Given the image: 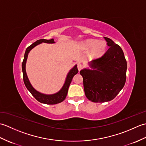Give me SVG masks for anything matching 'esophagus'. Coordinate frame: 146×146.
<instances>
[{"mask_svg": "<svg viewBox=\"0 0 146 146\" xmlns=\"http://www.w3.org/2000/svg\"><path fill=\"white\" fill-rule=\"evenodd\" d=\"M83 67V65H82V64H80V63H78V69L79 71L82 70Z\"/></svg>", "mask_w": 146, "mask_h": 146, "instance_id": "34e87169", "label": "esophagus"}]
</instances>
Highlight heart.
I'll list each match as a JSON object with an SVG mask.
<instances>
[{
    "label": "heart",
    "instance_id": "b5f03b06",
    "mask_svg": "<svg viewBox=\"0 0 146 146\" xmlns=\"http://www.w3.org/2000/svg\"><path fill=\"white\" fill-rule=\"evenodd\" d=\"M82 47L87 50L92 49L91 54L93 57H95L104 53L106 50L107 44L105 41H97V40L90 39L83 43Z\"/></svg>",
    "mask_w": 146,
    "mask_h": 146
}]
</instances>
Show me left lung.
<instances>
[{"label": "left lung", "instance_id": "obj_1", "mask_svg": "<svg viewBox=\"0 0 146 146\" xmlns=\"http://www.w3.org/2000/svg\"><path fill=\"white\" fill-rule=\"evenodd\" d=\"M109 48L101 57L93 60V70L80 71L86 98L93 102H108L116 97L126 81L127 61L122 48L104 37Z\"/></svg>", "mask_w": 146, "mask_h": 146}]
</instances>
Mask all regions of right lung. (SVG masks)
<instances>
[{
	"instance_id": "right-lung-1",
	"label": "right lung",
	"mask_w": 146,
	"mask_h": 146,
	"mask_svg": "<svg viewBox=\"0 0 146 146\" xmlns=\"http://www.w3.org/2000/svg\"><path fill=\"white\" fill-rule=\"evenodd\" d=\"M42 42L54 43V41L53 39H49V40L44 39H39L38 41H36L35 42L33 43V44L31 46H29V47L27 48L25 54H24L23 63H22V70H23V73L24 83V84H25L27 89L30 92V93L32 94L33 97H35L38 102H41V103L49 104V105H54V104L61 103V102H63L64 99L66 98V97L68 94V88H69L71 82V80H72L73 76L78 72V68H77V65H75V66L70 71V72L68 74L66 81H65V83L63 86V88H61V90L60 92L56 93V94H52V95H45V94H41V93L36 91V90L33 87L32 85H31V83L29 81V79L27 78V76L26 75V60L27 58V56H28L29 52L34 47H35L36 46Z\"/></svg>"
}]
</instances>
